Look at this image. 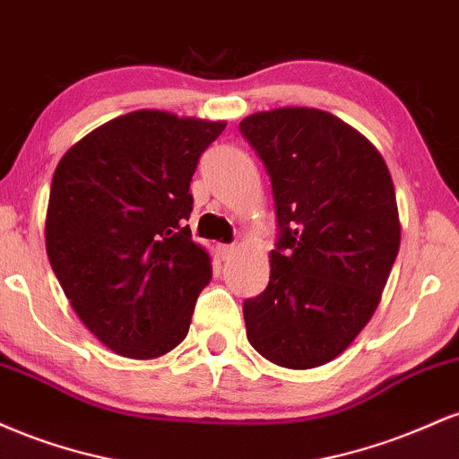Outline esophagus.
Here are the masks:
<instances>
[{
  "label": "esophagus",
  "instance_id": "1",
  "mask_svg": "<svg viewBox=\"0 0 459 459\" xmlns=\"http://www.w3.org/2000/svg\"><path fill=\"white\" fill-rule=\"evenodd\" d=\"M218 252H220V256H222L224 261H229L230 256H233L235 252H237V246H230V244H220V246H218Z\"/></svg>",
  "mask_w": 459,
  "mask_h": 459
}]
</instances>
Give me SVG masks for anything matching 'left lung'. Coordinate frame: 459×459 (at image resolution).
<instances>
[{"mask_svg":"<svg viewBox=\"0 0 459 459\" xmlns=\"http://www.w3.org/2000/svg\"><path fill=\"white\" fill-rule=\"evenodd\" d=\"M239 129L265 163L278 222L270 282L244 302L247 341L273 365H325L368 324L397 259L391 172L365 135L321 109L259 112Z\"/></svg>","mask_w":459,"mask_h":459,"instance_id":"obj_1","label":"left lung"}]
</instances>
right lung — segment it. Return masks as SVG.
Returning a JSON list of instances; mask_svg holds the SVG:
<instances>
[{"label": "right lung", "instance_id": "right-lung-1", "mask_svg": "<svg viewBox=\"0 0 459 459\" xmlns=\"http://www.w3.org/2000/svg\"><path fill=\"white\" fill-rule=\"evenodd\" d=\"M226 123L140 109L62 157L45 241L51 270L88 330L127 358H157L187 336L212 259L194 244L198 160Z\"/></svg>", "mask_w": 459, "mask_h": 459}]
</instances>
